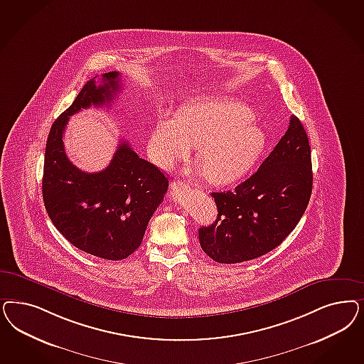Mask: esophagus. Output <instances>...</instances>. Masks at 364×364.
Returning a JSON list of instances; mask_svg holds the SVG:
<instances>
[{"label": "esophagus", "instance_id": "34e87169", "mask_svg": "<svg viewBox=\"0 0 364 364\" xmlns=\"http://www.w3.org/2000/svg\"><path fill=\"white\" fill-rule=\"evenodd\" d=\"M188 188V185H186L185 182H182V181H174V182L171 183V190H176V191L183 190V188Z\"/></svg>", "mask_w": 364, "mask_h": 364}]
</instances>
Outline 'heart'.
Returning <instances> with one entry per match:
<instances>
[{"label": "heart", "instance_id": "b5f03b06", "mask_svg": "<svg viewBox=\"0 0 364 364\" xmlns=\"http://www.w3.org/2000/svg\"><path fill=\"white\" fill-rule=\"evenodd\" d=\"M252 109L233 99H197L181 107L174 120L154 127L149 154L162 170L186 161L196 147V164L214 185L245 176L262 151L267 136Z\"/></svg>", "mask_w": 364, "mask_h": 364}]
</instances>
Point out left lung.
<instances>
[{
    "mask_svg": "<svg viewBox=\"0 0 364 364\" xmlns=\"http://www.w3.org/2000/svg\"><path fill=\"white\" fill-rule=\"evenodd\" d=\"M311 146L297 117L253 176L235 190L211 193L217 218L200 226L202 250L217 262L237 264L279 247L303 217L312 193Z\"/></svg>",
    "mask_w": 364,
    "mask_h": 364,
    "instance_id": "left-lung-1",
    "label": "left lung"
}]
</instances>
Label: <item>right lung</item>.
<instances>
[{
	"label": "right lung",
	"mask_w": 364,
	"mask_h": 364,
	"mask_svg": "<svg viewBox=\"0 0 364 364\" xmlns=\"http://www.w3.org/2000/svg\"><path fill=\"white\" fill-rule=\"evenodd\" d=\"M85 82L75 102L48 135L43 198L50 221L73 247L105 259H123L141 244L154 211L164 200L168 179L122 141L103 171L85 173L70 162L63 135L68 119L82 108L109 106L120 90L119 72Z\"/></svg>",
	"instance_id": "add662e5"
}]
</instances>
